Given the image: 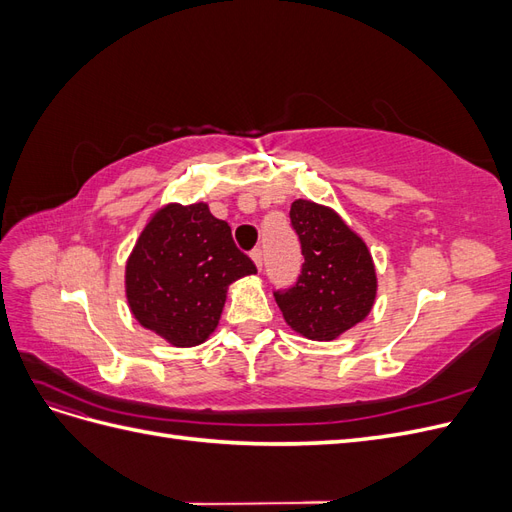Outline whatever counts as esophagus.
Segmentation results:
<instances>
[{"mask_svg": "<svg viewBox=\"0 0 512 512\" xmlns=\"http://www.w3.org/2000/svg\"><path fill=\"white\" fill-rule=\"evenodd\" d=\"M250 256H252V260H254V265H256L258 269H262V260H265V256H262V247H254Z\"/></svg>", "mask_w": 512, "mask_h": 512, "instance_id": "esophagus-1", "label": "esophagus"}]
</instances>
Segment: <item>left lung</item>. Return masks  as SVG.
<instances>
[{
    "mask_svg": "<svg viewBox=\"0 0 512 512\" xmlns=\"http://www.w3.org/2000/svg\"><path fill=\"white\" fill-rule=\"evenodd\" d=\"M290 226L301 243V275L273 297L294 331L329 342L371 312L378 286L374 262L344 220L312 200H294Z\"/></svg>",
    "mask_w": 512,
    "mask_h": 512,
    "instance_id": "1",
    "label": "left lung"
}]
</instances>
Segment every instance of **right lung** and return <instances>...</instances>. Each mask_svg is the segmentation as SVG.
Segmentation results:
<instances>
[{
    "instance_id": "right-lung-1",
    "label": "right lung",
    "mask_w": 512,
    "mask_h": 512,
    "mask_svg": "<svg viewBox=\"0 0 512 512\" xmlns=\"http://www.w3.org/2000/svg\"><path fill=\"white\" fill-rule=\"evenodd\" d=\"M252 273V258L205 203L166 205L128 258L126 294L145 329L188 348L203 344L218 327L228 286Z\"/></svg>"
}]
</instances>
